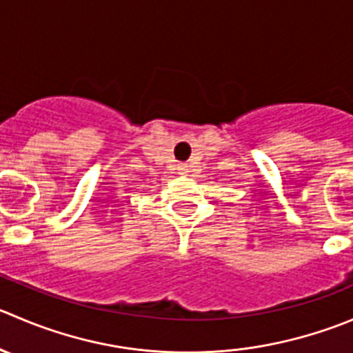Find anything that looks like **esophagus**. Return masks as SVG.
I'll return each instance as SVG.
<instances>
[{
	"mask_svg": "<svg viewBox=\"0 0 353 353\" xmlns=\"http://www.w3.org/2000/svg\"><path fill=\"white\" fill-rule=\"evenodd\" d=\"M177 170H179L181 176H188V174L191 172V165L190 163H179V165H177Z\"/></svg>",
	"mask_w": 353,
	"mask_h": 353,
	"instance_id": "1",
	"label": "esophagus"
}]
</instances>
